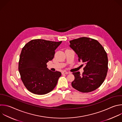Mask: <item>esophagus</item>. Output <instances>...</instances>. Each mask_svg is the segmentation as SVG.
Masks as SVG:
<instances>
[{
	"label": "esophagus",
	"mask_w": 122,
	"mask_h": 122,
	"mask_svg": "<svg viewBox=\"0 0 122 122\" xmlns=\"http://www.w3.org/2000/svg\"><path fill=\"white\" fill-rule=\"evenodd\" d=\"M62 74H68V72H66V71H64L62 72Z\"/></svg>",
	"instance_id": "obj_1"
}]
</instances>
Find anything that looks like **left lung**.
Instances as JSON below:
<instances>
[{"mask_svg": "<svg viewBox=\"0 0 122 122\" xmlns=\"http://www.w3.org/2000/svg\"><path fill=\"white\" fill-rule=\"evenodd\" d=\"M70 47L78 56L79 62L85 65L84 72H73L72 86L79 92H90L102 84L108 71V57L102 46L97 40L81 37L69 41Z\"/></svg>", "mask_w": 122, "mask_h": 122, "instance_id": "1", "label": "left lung"}]
</instances>
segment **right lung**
<instances>
[{"instance_id":"obj_1","label":"right lung","mask_w":122,"mask_h":122,"mask_svg":"<svg viewBox=\"0 0 122 122\" xmlns=\"http://www.w3.org/2000/svg\"><path fill=\"white\" fill-rule=\"evenodd\" d=\"M61 43L34 39L23 47L20 56L19 71L22 82L30 92L44 95L56 86L61 73L49 70L46 63L54 58L55 50Z\"/></svg>"}]
</instances>
